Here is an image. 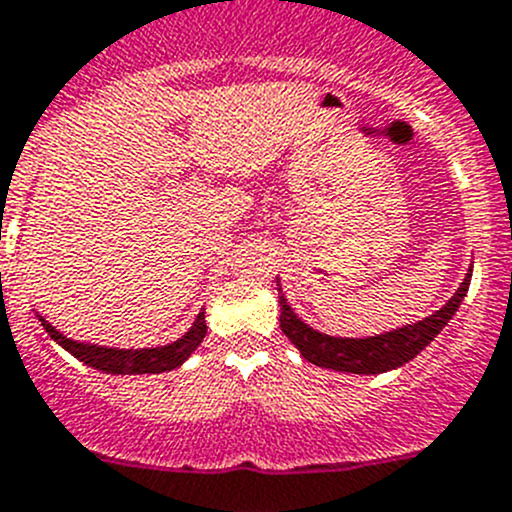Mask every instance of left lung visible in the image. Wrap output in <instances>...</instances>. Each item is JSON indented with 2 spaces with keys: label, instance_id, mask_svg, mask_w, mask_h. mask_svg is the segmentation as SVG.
Here are the masks:
<instances>
[{
  "label": "left lung",
  "instance_id": "left-lung-1",
  "mask_svg": "<svg viewBox=\"0 0 512 512\" xmlns=\"http://www.w3.org/2000/svg\"><path fill=\"white\" fill-rule=\"evenodd\" d=\"M470 276L472 274H467V279L462 281V287L457 289V294L439 312H434L426 320L416 322V325L401 327V330L386 332V335L365 337V340H358V337L350 340V337L322 335V332L312 330V327H307L299 320L297 314L292 312V307L287 304V299L281 297V289L279 325L281 332L292 340V345H297L302 358H307L314 365H320V368L360 375L386 373V370H393L398 365L409 363L411 358H416L442 332V327L452 320V314L457 312L462 299L467 297Z\"/></svg>",
  "mask_w": 512,
  "mask_h": 512
}]
</instances>
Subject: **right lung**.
Listing matches in <instances>:
<instances>
[{
	"label": "right lung",
	"mask_w": 512,
	"mask_h": 512,
	"mask_svg": "<svg viewBox=\"0 0 512 512\" xmlns=\"http://www.w3.org/2000/svg\"><path fill=\"white\" fill-rule=\"evenodd\" d=\"M42 327L48 330L58 345H63L70 355L81 360V363L91 365V368L103 370V373H116V375H142V373H164L177 365L185 363L190 353L203 342L208 325H205V312L198 314L195 325L190 327L185 337H180L172 345L164 348H144V350H116V348H96V345H83V342H73L65 335H60L50 322L40 317Z\"/></svg>",
	"instance_id": "obj_1"
}]
</instances>
